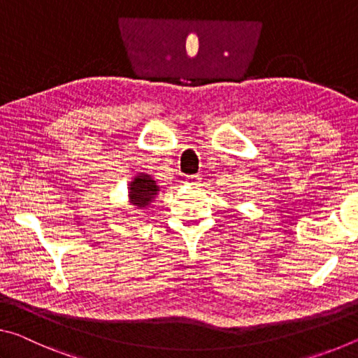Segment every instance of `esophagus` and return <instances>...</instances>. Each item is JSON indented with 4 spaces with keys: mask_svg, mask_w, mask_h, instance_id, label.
<instances>
[{
    "mask_svg": "<svg viewBox=\"0 0 358 358\" xmlns=\"http://www.w3.org/2000/svg\"><path fill=\"white\" fill-rule=\"evenodd\" d=\"M200 182H201V178L198 174H192L185 178V184H189V185H198Z\"/></svg>",
    "mask_w": 358,
    "mask_h": 358,
    "instance_id": "obj_1",
    "label": "esophagus"
}]
</instances>
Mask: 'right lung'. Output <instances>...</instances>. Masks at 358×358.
Returning <instances> with one entry per match:
<instances>
[{
  "label": "right lung",
  "instance_id": "obj_1",
  "mask_svg": "<svg viewBox=\"0 0 358 358\" xmlns=\"http://www.w3.org/2000/svg\"><path fill=\"white\" fill-rule=\"evenodd\" d=\"M130 203L138 209L149 208L152 200L157 196L158 185L149 174H138L130 184Z\"/></svg>",
  "mask_w": 358,
  "mask_h": 358
}]
</instances>
